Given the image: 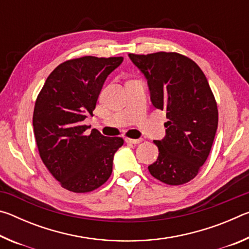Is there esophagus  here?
I'll return each instance as SVG.
<instances>
[{
	"label": "esophagus",
	"mask_w": 249,
	"mask_h": 249,
	"mask_svg": "<svg viewBox=\"0 0 249 249\" xmlns=\"http://www.w3.org/2000/svg\"><path fill=\"white\" fill-rule=\"evenodd\" d=\"M125 142H128V144H140V142H142V138H138V140H134V138L125 137Z\"/></svg>",
	"instance_id": "1"
}]
</instances>
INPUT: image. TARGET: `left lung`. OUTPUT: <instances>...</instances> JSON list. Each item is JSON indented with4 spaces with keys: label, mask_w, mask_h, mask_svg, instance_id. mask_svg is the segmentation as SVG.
Returning a JSON list of instances; mask_svg holds the SVG:
<instances>
[{
    "label": "left lung",
    "mask_w": 249,
    "mask_h": 249,
    "mask_svg": "<svg viewBox=\"0 0 249 249\" xmlns=\"http://www.w3.org/2000/svg\"><path fill=\"white\" fill-rule=\"evenodd\" d=\"M128 56L145 74L151 103L168 119L165 138L154 142L159 155L150 175L166 184L187 183L208 159L217 129V104L205 74L178 53Z\"/></svg>",
    "instance_id": "8db88e82"
}]
</instances>
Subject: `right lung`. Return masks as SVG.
<instances>
[{"mask_svg": "<svg viewBox=\"0 0 249 249\" xmlns=\"http://www.w3.org/2000/svg\"><path fill=\"white\" fill-rule=\"evenodd\" d=\"M123 57L84 56L53 69L37 96L34 135L44 165L62 188L75 193L93 191L112 174L113 157L122 137L103 136L83 121L93 115L107 75Z\"/></svg>", "mask_w": 249, "mask_h": 249, "instance_id": "right-lung-1", "label": "right lung"}]
</instances>
